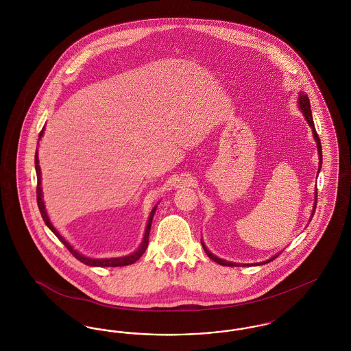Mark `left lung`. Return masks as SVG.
Masks as SVG:
<instances>
[{
  "mask_svg": "<svg viewBox=\"0 0 351 351\" xmlns=\"http://www.w3.org/2000/svg\"><path fill=\"white\" fill-rule=\"evenodd\" d=\"M298 105H299V109L301 110V113L304 114V117L306 119V122L309 123V126L312 128V133H313V138H315V141H316V143H317V152H318V159H319V162H318V172H319V169L322 167V149H321V142H319V138H318L317 132H316V129H315V122H313V117H312V110H311V104H309V99H308V96L300 90L299 92V96H298ZM317 186H316V191H315V204H313V209H312V215H311V217H309V222H311V219L313 218V215H315V210H316V205H317ZM201 245H202V249L204 251L206 252V255L212 259V261H215L216 263L218 265H221V266H230V267H237V266H246V265H241V263H234V262H229V261H225V259H221V258H218L216 256L215 254H212L210 251L208 250V247L205 246V243L202 242V239H201ZM282 254V251L280 252H276L274 256H271L269 259L267 261H265V262H261V263H252V266H261V265H266L268 262H271V261H274L275 258H278L279 255Z\"/></svg>",
  "mask_w": 351,
  "mask_h": 351,
  "instance_id": "1",
  "label": "left lung"
}]
</instances>
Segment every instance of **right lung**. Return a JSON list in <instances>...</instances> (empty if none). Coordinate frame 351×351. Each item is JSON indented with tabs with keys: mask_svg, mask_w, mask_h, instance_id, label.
<instances>
[{
	"mask_svg": "<svg viewBox=\"0 0 351 351\" xmlns=\"http://www.w3.org/2000/svg\"><path fill=\"white\" fill-rule=\"evenodd\" d=\"M45 133V128L42 129V132L39 134V141L42 139ZM39 145V142H38ZM35 171H36V179H38V186H36V201H38V206H39V210H40V215L42 218L45 221V223L49 226L52 233L55 234L60 242L67 247L69 252L76 258L79 259L82 263L86 265V266H92V267H121V266H129V265H133L134 262H136L142 255L143 252L147 249V245H149V235H150L151 223H152V218L155 215V210L158 208V205H155L151 210L150 217L147 221V225H146V230H145V235H143V241L141 243V246L136 249V250L129 254V255H125V256H118V258H89V256H85L82 252H79L77 250L73 249V246H71V243H68L67 241L60 235V233L53 228V225L51 223L50 218L49 215L46 212V205L43 202V192H42V173H40V167H39V159H38V149L35 151Z\"/></svg>",
	"mask_w": 351,
	"mask_h": 351,
	"instance_id": "1",
	"label": "right lung"
}]
</instances>
